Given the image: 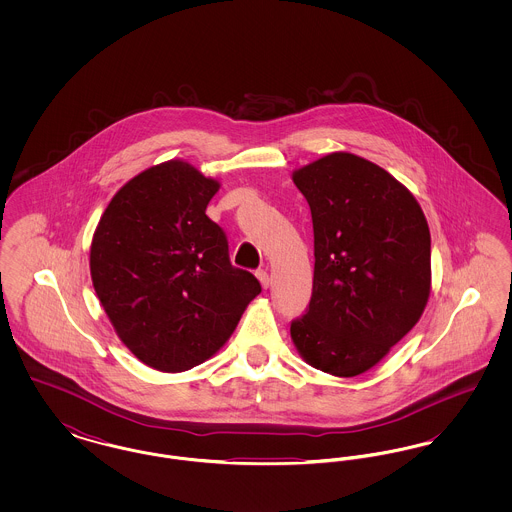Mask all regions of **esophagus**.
<instances>
[{
    "label": "esophagus",
    "mask_w": 512,
    "mask_h": 512,
    "mask_svg": "<svg viewBox=\"0 0 512 512\" xmlns=\"http://www.w3.org/2000/svg\"><path fill=\"white\" fill-rule=\"evenodd\" d=\"M257 278H259L261 286L267 290L268 286H270V278H268L267 270H259V272H257Z\"/></svg>",
    "instance_id": "esophagus-1"
}]
</instances>
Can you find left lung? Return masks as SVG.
<instances>
[{
    "instance_id": "8db88e82",
    "label": "left lung",
    "mask_w": 512,
    "mask_h": 512,
    "mask_svg": "<svg viewBox=\"0 0 512 512\" xmlns=\"http://www.w3.org/2000/svg\"><path fill=\"white\" fill-rule=\"evenodd\" d=\"M315 232V278L293 345L307 365L351 378L378 365L420 320L432 288L430 228L382 167L336 151L293 171Z\"/></svg>"
}]
</instances>
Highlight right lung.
I'll use <instances>...</instances> for the list:
<instances>
[{"mask_svg": "<svg viewBox=\"0 0 512 512\" xmlns=\"http://www.w3.org/2000/svg\"><path fill=\"white\" fill-rule=\"evenodd\" d=\"M220 182L171 159L128 180L90 245L99 303L144 365L184 372L234 334L259 280L230 265L219 224L205 215Z\"/></svg>", "mask_w": 512, "mask_h": 512, "instance_id": "obj_1", "label": "right lung"}]
</instances>
